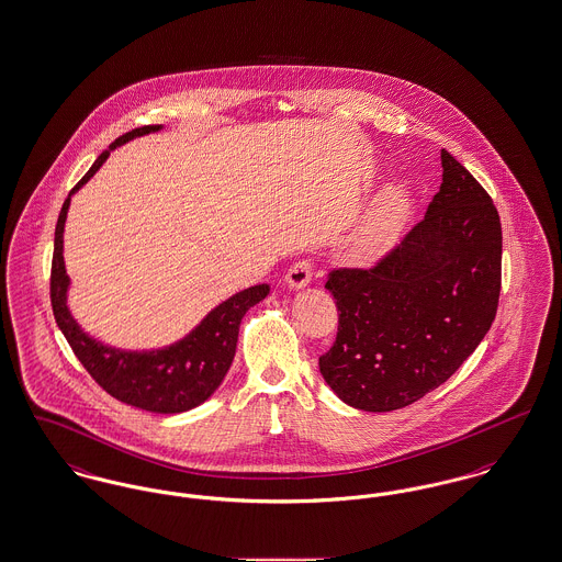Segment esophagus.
I'll list each match as a JSON object with an SVG mask.
<instances>
[{
    "label": "esophagus",
    "mask_w": 562,
    "mask_h": 562,
    "mask_svg": "<svg viewBox=\"0 0 562 562\" xmlns=\"http://www.w3.org/2000/svg\"><path fill=\"white\" fill-rule=\"evenodd\" d=\"M312 280V263L310 261H299L294 263L293 268L286 271V284L293 289V291H301L310 284Z\"/></svg>",
    "instance_id": "34e87169"
}]
</instances>
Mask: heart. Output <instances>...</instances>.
<instances>
[{
  "label": "heart",
  "mask_w": 562,
  "mask_h": 562,
  "mask_svg": "<svg viewBox=\"0 0 562 562\" xmlns=\"http://www.w3.org/2000/svg\"><path fill=\"white\" fill-rule=\"evenodd\" d=\"M408 198L398 188L385 189L373 206L360 218L351 241L349 250L356 257H371L379 250H383L387 244L401 236L406 221H408Z\"/></svg>",
  "instance_id": "1"
}]
</instances>
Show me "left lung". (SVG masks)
Here are the masks:
<instances>
[{"instance_id": "8db88e82", "label": "left lung", "mask_w": 562, "mask_h": 562, "mask_svg": "<svg viewBox=\"0 0 562 562\" xmlns=\"http://www.w3.org/2000/svg\"><path fill=\"white\" fill-rule=\"evenodd\" d=\"M442 183L428 213L373 269H335L339 310L326 385L369 413L408 406L479 348L502 291V223L481 183L440 151Z\"/></svg>"}]
</instances>
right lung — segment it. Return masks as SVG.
<instances>
[{
	"mask_svg": "<svg viewBox=\"0 0 562 562\" xmlns=\"http://www.w3.org/2000/svg\"><path fill=\"white\" fill-rule=\"evenodd\" d=\"M161 128L164 126H143L115 138L109 149L81 177L80 183L71 189L69 198L60 209L54 232L50 294L54 318L60 333L69 341L83 369L92 374V379L108 394L149 413L177 415L209 401L216 387L223 383L236 356L241 318L250 307L268 296L269 284L244 289L240 293L221 301L186 337L164 348L122 349L103 344L101 339L83 330L80 322L74 318L67 305L71 280L67 276L63 257V234L71 206V195L78 193L99 172L113 149L138 136L160 133Z\"/></svg>",
	"mask_w": 562,
	"mask_h": 562,
	"instance_id": "obj_1",
	"label": "right lung"
}]
</instances>
